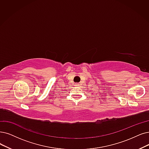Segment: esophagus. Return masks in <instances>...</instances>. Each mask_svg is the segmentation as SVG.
Wrapping results in <instances>:
<instances>
[{
    "label": "esophagus",
    "mask_w": 149,
    "mask_h": 149,
    "mask_svg": "<svg viewBox=\"0 0 149 149\" xmlns=\"http://www.w3.org/2000/svg\"><path fill=\"white\" fill-rule=\"evenodd\" d=\"M79 84H78V83H76V84H75V86H79Z\"/></svg>",
    "instance_id": "1"
}]
</instances>
